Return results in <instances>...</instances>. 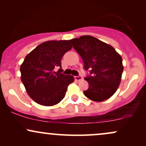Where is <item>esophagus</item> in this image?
<instances>
[{
	"label": "esophagus",
	"mask_w": 146,
	"mask_h": 146,
	"mask_svg": "<svg viewBox=\"0 0 146 146\" xmlns=\"http://www.w3.org/2000/svg\"><path fill=\"white\" fill-rule=\"evenodd\" d=\"M74 79L76 81H80V80H82V76H75L74 77Z\"/></svg>",
	"instance_id": "1"
}]
</instances>
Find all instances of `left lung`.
<instances>
[{"label": "left lung", "instance_id": "left-lung-1", "mask_svg": "<svg viewBox=\"0 0 146 146\" xmlns=\"http://www.w3.org/2000/svg\"><path fill=\"white\" fill-rule=\"evenodd\" d=\"M84 62V68L90 70L84 78L89 86L84 94L95 102L113 96L121 82L123 66L122 58L113 46L90 36L70 40Z\"/></svg>", "mask_w": 146, "mask_h": 146}]
</instances>
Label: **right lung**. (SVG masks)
Listing matches in <instances>:
<instances>
[{
	"mask_svg": "<svg viewBox=\"0 0 146 146\" xmlns=\"http://www.w3.org/2000/svg\"><path fill=\"white\" fill-rule=\"evenodd\" d=\"M71 48L69 40L46 41L25 57L21 66V81L30 98L38 104H58L74 81L73 76L61 73L62 58ZM57 68H60L56 72Z\"/></svg>",
	"mask_w": 146,
	"mask_h": 146,
	"instance_id": "obj_1",
	"label": "right lung"
}]
</instances>
